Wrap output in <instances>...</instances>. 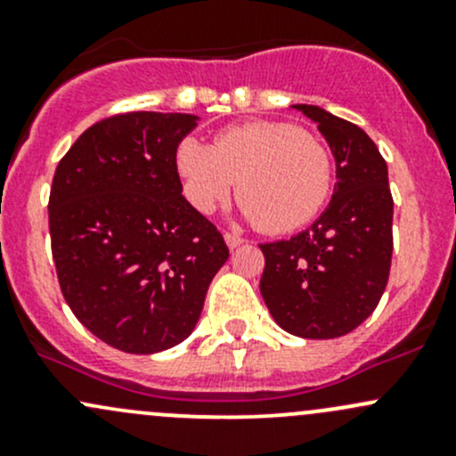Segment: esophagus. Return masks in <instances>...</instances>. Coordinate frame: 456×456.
I'll return each instance as SVG.
<instances>
[{
	"label": "esophagus",
	"mask_w": 456,
	"mask_h": 456,
	"mask_svg": "<svg viewBox=\"0 0 456 456\" xmlns=\"http://www.w3.org/2000/svg\"><path fill=\"white\" fill-rule=\"evenodd\" d=\"M224 242H227L229 249H236V247H240L242 242H245V238L238 236V233H233V232H227L224 233Z\"/></svg>",
	"instance_id": "obj_1"
}]
</instances>
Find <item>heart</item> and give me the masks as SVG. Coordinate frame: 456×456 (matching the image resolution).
I'll use <instances>...</instances> for the list:
<instances>
[{
  "mask_svg": "<svg viewBox=\"0 0 456 456\" xmlns=\"http://www.w3.org/2000/svg\"><path fill=\"white\" fill-rule=\"evenodd\" d=\"M176 169L187 200L200 214L224 205L238 181L242 214L266 233H289L311 223L333 181L324 142L278 121L227 127L211 145L187 136L176 147Z\"/></svg>",
  "mask_w": 456,
  "mask_h": 456,
  "instance_id": "1",
  "label": "heart"
}]
</instances>
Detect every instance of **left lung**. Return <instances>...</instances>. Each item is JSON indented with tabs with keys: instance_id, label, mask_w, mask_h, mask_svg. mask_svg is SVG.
<instances>
[{
	"instance_id": "obj_1",
	"label": "left lung",
	"mask_w": 456,
	"mask_h": 456,
	"mask_svg": "<svg viewBox=\"0 0 456 456\" xmlns=\"http://www.w3.org/2000/svg\"><path fill=\"white\" fill-rule=\"evenodd\" d=\"M329 141L338 165L333 200L306 232L265 242L260 293L273 320L306 339L351 333L379 305L393 257L388 167L355 123L296 105Z\"/></svg>"
}]
</instances>
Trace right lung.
Returning a JSON list of instances; mask_svg holds the SVG:
<instances>
[{"label": "right lung", "mask_w": 456, "mask_h": 456, "mask_svg": "<svg viewBox=\"0 0 456 456\" xmlns=\"http://www.w3.org/2000/svg\"><path fill=\"white\" fill-rule=\"evenodd\" d=\"M191 114L123 112L75 141L54 172L50 247L77 320L134 355L176 346L194 330L229 249L187 202L176 147Z\"/></svg>", "instance_id": "obj_1"}]
</instances>
